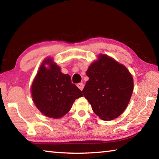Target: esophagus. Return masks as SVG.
Here are the masks:
<instances>
[{"label": "esophagus", "instance_id": "34e87169", "mask_svg": "<svg viewBox=\"0 0 159 159\" xmlns=\"http://www.w3.org/2000/svg\"><path fill=\"white\" fill-rule=\"evenodd\" d=\"M76 85H77V87L79 88L80 90H82L83 89V88H84V85H83V83H78Z\"/></svg>", "mask_w": 159, "mask_h": 159}]
</instances>
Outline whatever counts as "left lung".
Here are the masks:
<instances>
[{
    "mask_svg": "<svg viewBox=\"0 0 159 159\" xmlns=\"http://www.w3.org/2000/svg\"><path fill=\"white\" fill-rule=\"evenodd\" d=\"M89 80L83 94L93 111L104 120L116 118L125 111L133 91L130 71L114 59L99 54L86 71Z\"/></svg>",
    "mask_w": 159,
    "mask_h": 159,
    "instance_id": "left-lung-1",
    "label": "left lung"
}]
</instances>
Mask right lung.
I'll list each match as a JSON object with an SVG mask.
<instances>
[{"label":"right lung","mask_w":159,"mask_h":159,"mask_svg":"<svg viewBox=\"0 0 159 159\" xmlns=\"http://www.w3.org/2000/svg\"><path fill=\"white\" fill-rule=\"evenodd\" d=\"M31 91L38 109L45 116L52 118L64 116L74 101L83 96L81 90L71 83L69 75L61 73L60 67L51 57L45 58L42 62Z\"/></svg>","instance_id":"add662e5"}]
</instances>
